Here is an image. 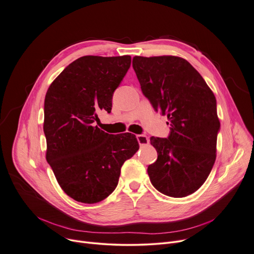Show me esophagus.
<instances>
[{
	"label": "esophagus",
	"instance_id": "34e87169",
	"mask_svg": "<svg viewBox=\"0 0 254 254\" xmlns=\"http://www.w3.org/2000/svg\"><path fill=\"white\" fill-rule=\"evenodd\" d=\"M136 139H137V142H139V144L141 146H145V145H149L150 144V140L149 137L145 134H137L136 135Z\"/></svg>",
	"mask_w": 254,
	"mask_h": 254
}]
</instances>
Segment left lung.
<instances>
[{"label":"left lung","mask_w":254,"mask_h":254,"mask_svg":"<svg viewBox=\"0 0 254 254\" xmlns=\"http://www.w3.org/2000/svg\"><path fill=\"white\" fill-rule=\"evenodd\" d=\"M132 67L154 109L167 115L168 139L154 137L158 153L148 174L154 188L168 196L196 191L216 160L220 121L216 97L195 68L175 56L133 57Z\"/></svg>","instance_id":"8db88e82"}]
</instances>
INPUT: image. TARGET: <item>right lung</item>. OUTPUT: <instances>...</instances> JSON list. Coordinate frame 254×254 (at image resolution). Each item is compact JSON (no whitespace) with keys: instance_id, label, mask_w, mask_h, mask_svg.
<instances>
[{"instance_id":"add662e5","label":"right lung","mask_w":254,"mask_h":254,"mask_svg":"<svg viewBox=\"0 0 254 254\" xmlns=\"http://www.w3.org/2000/svg\"><path fill=\"white\" fill-rule=\"evenodd\" d=\"M130 61L129 56L79 58L45 95V157L62 190L77 201L106 198L118 186L125 161L139 150L133 134H108L93 125L97 110H111L112 94Z\"/></svg>"}]
</instances>
